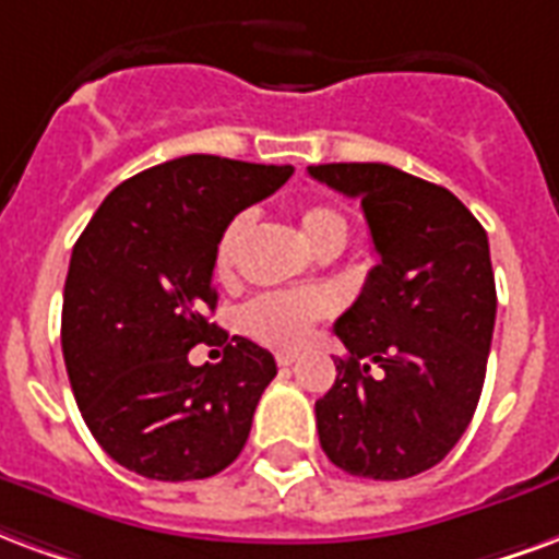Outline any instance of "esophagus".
I'll list each match as a JSON object with an SVG mask.
<instances>
[{"label":"esophagus","mask_w":559,"mask_h":559,"mask_svg":"<svg viewBox=\"0 0 559 559\" xmlns=\"http://www.w3.org/2000/svg\"><path fill=\"white\" fill-rule=\"evenodd\" d=\"M296 358H299L296 353H278V355H275L278 367H290V364H296Z\"/></svg>","instance_id":"1"}]
</instances>
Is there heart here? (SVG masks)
Returning <instances> with one entry per match:
<instances>
[{"mask_svg": "<svg viewBox=\"0 0 559 559\" xmlns=\"http://www.w3.org/2000/svg\"><path fill=\"white\" fill-rule=\"evenodd\" d=\"M248 230V216L230 218L225 230L218 234L216 266L218 278H230L237 248ZM299 230L305 242L320 254L325 248H341L346 239V218L332 210V206H305L299 213ZM332 308L329 296L320 290H275L263 293L258 299H251L239 311V329L251 341L272 346V349H296L308 341L311 325L322 320Z\"/></svg>", "mask_w": 559, "mask_h": 559, "instance_id": "b5f03b06", "label": "heart"}]
</instances>
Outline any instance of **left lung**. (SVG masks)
I'll return each instance as SVG.
<instances>
[{
	"instance_id": "1",
	"label": "left lung",
	"mask_w": 559,
	"mask_h": 559,
	"mask_svg": "<svg viewBox=\"0 0 559 559\" xmlns=\"http://www.w3.org/2000/svg\"><path fill=\"white\" fill-rule=\"evenodd\" d=\"M308 175L361 201L379 254L334 322L346 358L317 400L320 444L353 477H415L448 456L479 403L498 311L489 237L453 192L394 165Z\"/></svg>"
}]
</instances>
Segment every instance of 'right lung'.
<instances>
[{
  "label": "right lung",
  "instance_id": "1",
  "mask_svg": "<svg viewBox=\"0 0 559 559\" xmlns=\"http://www.w3.org/2000/svg\"><path fill=\"white\" fill-rule=\"evenodd\" d=\"M293 165L192 153L115 186L73 246L61 349L80 412L118 465L183 483L225 471L242 453L272 353L206 320L216 311L218 234L287 183ZM218 342V365L188 349Z\"/></svg>",
  "mask_w": 559,
  "mask_h": 559
}]
</instances>
